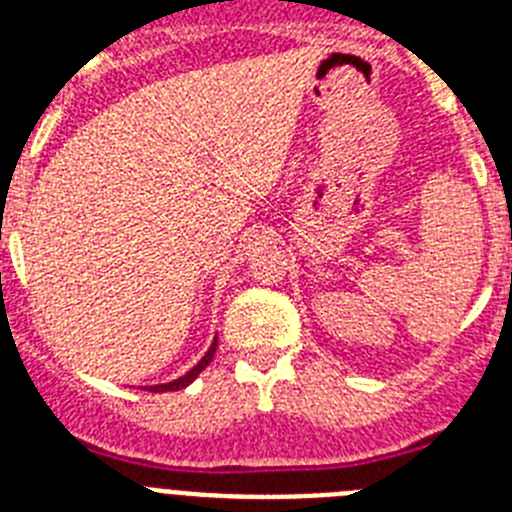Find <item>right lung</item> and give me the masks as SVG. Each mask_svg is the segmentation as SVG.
I'll return each mask as SVG.
<instances>
[{"label":"right lung","instance_id":"1","mask_svg":"<svg viewBox=\"0 0 512 512\" xmlns=\"http://www.w3.org/2000/svg\"><path fill=\"white\" fill-rule=\"evenodd\" d=\"M215 351H217V336H215V341H212V346L207 348V354L202 356V359L197 361V366H192V369H189V372L184 374V377L174 379V382H169V384H153V387H148V392H174V390H182V387H187V384H192L194 379L200 377L202 369H205V366L210 364L212 356H215Z\"/></svg>","mask_w":512,"mask_h":512}]
</instances>
